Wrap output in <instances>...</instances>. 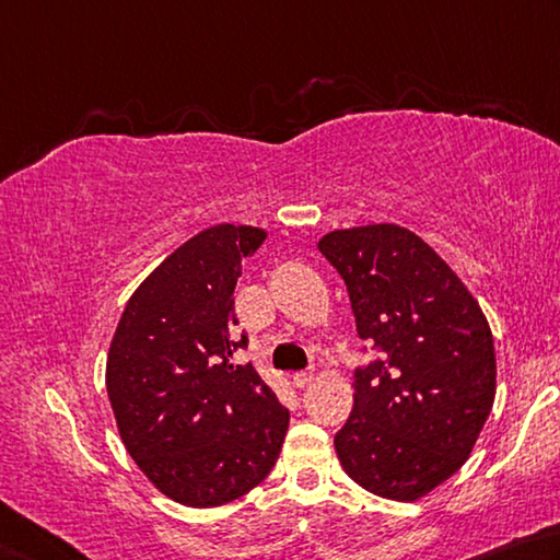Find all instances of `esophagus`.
<instances>
[{
    "label": "esophagus",
    "instance_id": "34e87169",
    "mask_svg": "<svg viewBox=\"0 0 560 560\" xmlns=\"http://www.w3.org/2000/svg\"><path fill=\"white\" fill-rule=\"evenodd\" d=\"M312 381H315V374H312V371H298V374H292V386L295 388H305L312 384Z\"/></svg>",
    "mask_w": 560,
    "mask_h": 560
}]
</instances>
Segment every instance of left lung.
<instances>
[{"mask_svg":"<svg viewBox=\"0 0 560 560\" xmlns=\"http://www.w3.org/2000/svg\"><path fill=\"white\" fill-rule=\"evenodd\" d=\"M317 248L347 282L359 337L381 351L357 369L337 457L366 492L416 502L467 463L487 423L492 329L455 270L404 225L339 229Z\"/></svg>","mask_w":560,"mask_h":560,"instance_id":"8db88e82","label":"left lung"}]
</instances>
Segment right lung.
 Wrapping results in <instances>:
<instances>
[{
  "instance_id": "obj_1",
  "label": "right lung",
  "mask_w": 560,
  "mask_h": 560,
  "mask_svg": "<svg viewBox=\"0 0 560 560\" xmlns=\"http://www.w3.org/2000/svg\"><path fill=\"white\" fill-rule=\"evenodd\" d=\"M268 231L219 223L191 235L132 292L107 351L117 433L172 502L229 504L258 487L290 413L255 369L233 364V290Z\"/></svg>"
}]
</instances>
